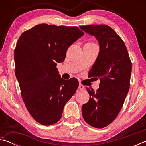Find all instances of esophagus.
Segmentation results:
<instances>
[{
	"mask_svg": "<svg viewBox=\"0 0 146 146\" xmlns=\"http://www.w3.org/2000/svg\"><path fill=\"white\" fill-rule=\"evenodd\" d=\"M84 89H85V87H84V86L83 85H82V84H79V86H78V90H84Z\"/></svg>",
	"mask_w": 146,
	"mask_h": 146,
	"instance_id": "1",
	"label": "esophagus"
}]
</instances>
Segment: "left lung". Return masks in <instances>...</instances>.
Here are the masks:
<instances>
[{
  "mask_svg": "<svg viewBox=\"0 0 146 146\" xmlns=\"http://www.w3.org/2000/svg\"><path fill=\"white\" fill-rule=\"evenodd\" d=\"M95 36L100 51L88 76L100 79L97 91L86 90L90 100L82 108L84 120L91 126L103 128L114 120L122 109L130 87L132 64L124 42L110 26H80Z\"/></svg>",
  "mask_w": 146,
  "mask_h": 146,
  "instance_id": "8db88e82",
  "label": "left lung"
}]
</instances>
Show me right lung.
<instances>
[{
    "label": "right lung",
    "instance_id": "right-lung-1",
    "mask_svg": "<svg viewBox=\"0 0 146 146\" xmlns=\"http://www.w3.org/2000/svg\"><path fill=\"white\" fill-rule=\"evenodd\" d=\"M84 33L76 26L38 24L23 32L14 51L15 75L27 110L36 122L50 125L62 117L78 81L64 80L56 64Z\"/></svg>",
    "mask_w": 146,
    "mask_h": 146
}]
</instances>
